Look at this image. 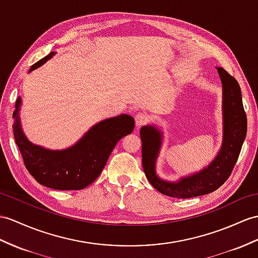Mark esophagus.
Returning <instances> with one entry per match:
<instances>
[{
	"mask_svg": "<svg viewBox=\"0 0 258 258\" xmlns=\"http://www.w3.org/2000/svg\"><path fill=\"white\" fill-rule=\"evenodd\" d=\"M148 119H149V116L146 114V112H138L135 117L136 125L137 127H141L142 124H144L148 121Z\"/></svg>",
	"mask_w": 258,
	"mask_h": 258,
	"instance_id": "obj_1",
	"label": "esophagus"
}]
</instances>
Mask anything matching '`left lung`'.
<instances>
[{
    "label": "left lung",
    "instance_id": "left-lung-1",
    "mask_svg": "<svg viewBox=\"0 0 258 258\" xmlns=\"http://www.w3.org/2000/svg\"><path fill=\"white\" fill-rule=\"evenodd\" d=\"M222 83L223 140L216 159L196 174L167 181L155 172V163L161 149L162 134L152 125L140 130L142 141V166L150 184L156 190L175 198H191L215 191L223 185L233 171L246 137L247 118L244 111L242 94L237 81L223 68H217Z\"/></svg>",
    "mask_w": 258,
    "mask_h": 258
}]
</instances>
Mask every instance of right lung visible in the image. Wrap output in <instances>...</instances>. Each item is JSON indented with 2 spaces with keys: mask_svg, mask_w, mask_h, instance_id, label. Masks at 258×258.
<instances>
[{
  "mask_svg": "<svg viewBox=\"0 0 258 258\" xmlns=\"http://www.w3.org/2000/svg\"><path fill=\"white\" fill-rule=\"evenodd\" d=\"M53 54L50 52L36 62L29 72L46 63ZM21 103L18 97L13 130L25 167L39 184L58 190H78L91 185L102 173L117 142L135 128V119L129 115L108 118L93 125L73 147L53 151L35 146L24 135L18 115Z\"/></svg>",
  "mask_w": 258,
  "mask_h": 258,
  "instance_id": "right-lung-1",
  "label": "right lung"
}]
</instances>
